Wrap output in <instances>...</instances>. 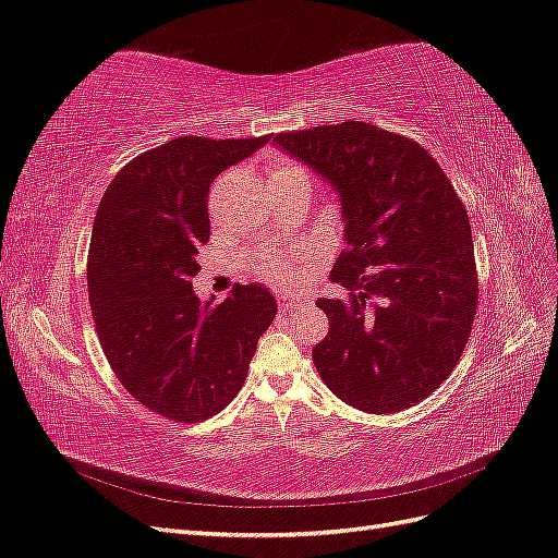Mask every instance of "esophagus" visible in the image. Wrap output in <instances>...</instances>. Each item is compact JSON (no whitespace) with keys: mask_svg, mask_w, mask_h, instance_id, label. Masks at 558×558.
Here are the masks:
<instances>
[{"mask_svg":"<svg viewBox=\"0 0 558 558\" xmlns=\"http://www.w3.org/2000/svg\"><path fill=\"white\" fill-rule=\"evenodd\" d=\"M307 298H302V295H295V293H281L279 295V310L281 312H291L293 307H302V305H307Z\"/></svg>","mask_w":558,"mask_h":558,"instance_id":"obj_1","label":"esophagus"}]
</instances>
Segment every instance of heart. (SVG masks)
<instances>
[{
	"label": "heart",
	"mask_w": 558,
	"mask_h": 558,
	"mask_svg": "<svg viewBox=\"0 0 558 558\" xmlns=\"http://www.w3.org/2000/svg\"><path fill=\"white\" fill-rule=\"evenodd\" d=\"M283 183L310 185V179L300 165L286 160V158H275L272 162H269V185H283ZM256 272L260 277H265L267 281H283L286 277H289V263H286L279 253L269 251V253H265V256H260V260L256 265Z\"/></svg>",
	"instance_id": "b5f03b06"
}]
</instances>
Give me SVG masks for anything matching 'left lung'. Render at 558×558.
Listing matches in <instances>:
<instances>
[{
	"label": "left lung",
	"mask_w": 558,
	"mask_h": 558,
	"mask_svg": "<svg viewBox=\"0 0 558 558\" xmlns=\"http://www.w3.org/2000/svg\"><path fill=\"white\" fill-rule=\"evenodd\" d=\"M275 142L340 195L347 248L316 307L330 330L312 349L320 379L351 408L393 414L428 398L459 363L477 312L468 211L414 140L363 121L281 132Z\"/></svg>",
	"instance_id": "left-lung-1"
}]
</instances>
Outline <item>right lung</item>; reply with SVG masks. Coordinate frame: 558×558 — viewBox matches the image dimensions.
<instances>
[{
    "label": "right lung",
    "mask_w": 558,
    "mask_h": 558,
    "mask_svg": "<svg viewBox=\"0 0 558 558\" xmlns=\"http://www.w3.org/2000/svg\"><path fill=\"white\" fill-rule=\"evenodd\" d=\"M267 142L179 137L144 150L95 214L88 298L99 344L128 393L179 424L228 408L277 316L260 283H238L221 305L193 291L211 183Z\"/></svg>",
    "instance_id": "1"
}]
</instances>
